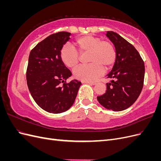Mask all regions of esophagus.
<instances>
[{"label": "esophagus", "mask_w": 161, "mask_h": 161, "mask_svg": "<svg viewBox=\"0 0 161 161\" xmlns=\"http://www.w3.org/2000/svg\"><path fill=\"white\" fill-rule=\"evenodd\" d=\"M82 83H85V84H89V85H96L95 82H89V81H82Z\"/></svg>", "instance_id": "34e87169"}]
</instances>
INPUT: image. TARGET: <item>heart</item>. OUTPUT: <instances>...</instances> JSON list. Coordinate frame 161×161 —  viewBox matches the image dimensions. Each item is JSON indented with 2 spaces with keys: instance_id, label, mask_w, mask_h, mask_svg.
I'll list each match as a JSON object with an SVG mask.
<instances>
[{
  "instance_id": "heart-1",
  "label": "heart",
  "mask_w": 161,
  "mask_h": 161,
  "mask_svg": "<svg viewBox=\"0 0 161 161\" xmlns=\"http://www.w3.org/2000/svg\"><path fill=\"white\" fill-rule=\"evenodd\" d=\"M74 44L80 54L89 53L90 64L80 66L73 71L76 79L82 81H92L103 74L104 69L109 70L114 66L116 60V50L113 43L102 41L99 37L85 36L79 37ZM60 59L66 67H75L79 62L77 52L69 45L62 47L60 52Z\"/></svg>"
}]
</instances>
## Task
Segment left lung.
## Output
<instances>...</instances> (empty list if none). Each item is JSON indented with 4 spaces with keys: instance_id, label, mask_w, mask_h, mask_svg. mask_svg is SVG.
<instances>
[{
    "instance_id": "obj_1",
    "label": "left lung",
    "mask_w": 161,
    "mask_h": 161,
    "mask_svg": "<svg viewBox=\"0 0 161 161\" xmlns=\"http://www.w3.org/2000/svg\"><path fill=\"white\" fill-rule=\"evenodd\" d=\"M106 36L115 46L116 60L106 75L111 79L106 83V92L97 99L105 108L120 111L130 108L138 98L143 87L144 63L136 48L119 34L108 31Z\"/></svg>"
}]
</instances>
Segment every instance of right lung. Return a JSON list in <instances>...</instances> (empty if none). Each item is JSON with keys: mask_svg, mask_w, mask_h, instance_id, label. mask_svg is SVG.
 I'll return each mask as SVG.
<instances>
[{"mask_svg": "<svg viewBox=\"0 0 161 161\" xmlns=\"http://www.w3.org/2000/svg\"><path fill=\"white\" fill-rule=\"evenodd\" d=\"M70 33L52 34L40 42L29 56L26 73L29 91L36 103L48 113L60 114L74 103L81 82L65 81L72 76L60 56Z\"/></svg>", "mask_w": 161, "mask_h": 161, "instance_id": "right-lung-1", "label": "right lung"}]
</instances>
